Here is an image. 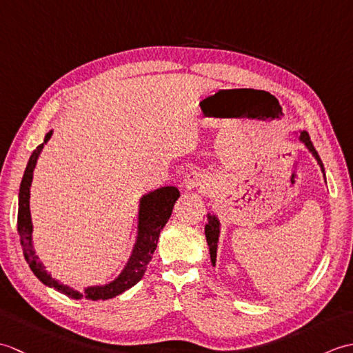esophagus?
<instances>
[{"mask_svg":"<svg viewBox=\"0 0 353 353\" xmlns=\"http://www.w3.org/2000/svg\"><path fill=\"white\" fill-rule=\"evenodd\" d=\"M200 185H201V176L199 174V172H196V171H191L190 174H186L185 179H183V186L188 191L199 188Z\"/></svg>","mask_w":353,"mask_h":353,"instance_id":"34e87169","label":"esophagus"}]
</instances>
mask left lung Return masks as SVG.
<instances>
[{
    "label": "left lung",
    "instance_id": "8db88e82",
    "mask_svg": "<svg viewBox=\"0 0 353 353\" xmlns=\"http://www.w3.org/2000/svg\"><path fill=\"white\" fill-rule=\"evenodd\" d=\"M301 141L305 142V145L308 147L310 152H311V153L314 154V157H316V159H317L319 165L321 167V171L325 172V170H323V162H321L320 156H319V153H317V150L314 148L312 142H311V139H310V134L306 133V132H302ZM205 235H206V241H208V245H209V253H211V261H212V264L215 265L216 247H219V245H216V243H219V235H220V221H219V219H216V216L212 215V214L208 215V224L205 226Z\"/></svg>",
    "mask_w": 353,
    "mask_h": 353
}]
</instances>
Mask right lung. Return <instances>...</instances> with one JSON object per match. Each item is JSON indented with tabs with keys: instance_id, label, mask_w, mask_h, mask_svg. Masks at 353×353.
Masks as SVG:
<instances>
[{
	"instance_id": "obj_1",
	"label": "right lung",
	"mask_w": 353,
	"mask_h": 353,
	"mask_svg": "<svg viewBox=\"0 0 353 353\" xmlns=\"http://www.w3.org/2000/svg\"><path fill=\"white\" fill-rule=\"evenodd\" d=\"M51 133L45 134V139L41 145H37L32 153L24 171V177L21 181L19 188V203H18V235L21 238L22 250H24L26 261L34 276L42 283L54 288L62 294L71 299H86V301H108V299L121 294L125 290L137 285L142 276H144L148 262L152 261V254L156 250L157 239H159L161 230L170 220L172 208L176 200L181 197V192L176 186H162V188L145 194L141 199L139 205V224H138V239L134 244L132 256L127 262L123 273L110 283L101 285V287H88L83 291H77L68 285H63L47 273V270L36 256L33 243H32V215H30V186L33 181V170L36 167V161L39 157L43 144L51 138Z\"/></svg>"
}]
</instances>
